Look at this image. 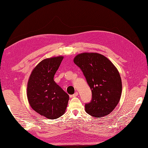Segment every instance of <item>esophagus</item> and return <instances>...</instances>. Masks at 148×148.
Instances as JSON below:
<instances>
[{
  "label": "esophagus",
  "instance_id": "34e87169",
  "mask_svg": "<svg viewBox=\"0 0 148 148\" xmlns=\"http://www.w3.org/2000/svg\"><path fill=\"white\" fill-rule=\"evenodd\" d=\"M77 95H78V93L77 92H75L74 94L71 95V97H76Z\"/></svg>",
  "mask_w": 148,
  "mask_h": 148
}]
</instances>
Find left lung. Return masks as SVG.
<instances>
[{
  "label": "left lung",
  "instance_id": "8db88e82",
  "mask_svg": "<svg viewBox=\"0 0 148 148\" xmlns=\"http://www.w3.org/2000/svg\"><path fill=\"white\" fill-rule=\"evenodd\" d=\"M74 63L82 70L90 86L92 99L86 112L95 118L108 115L121 99L122 81L118 69L105 56L97 53L76 55Z\"/></svg>",
  "mask_w": 148,
  "mask_h": 148
}]
</instances>
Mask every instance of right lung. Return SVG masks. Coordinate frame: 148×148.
<instances>
[{
	"instance_id": "obj_1",
	"label": "right lung",
	"mask_w": 148,
	"mask_h": 148,
	"mask_svg": "<svg viewBox=\"0 0 148 148\" xmlns=\"http://www.w3.org/2000/svg\"><path fill=\"white\" fill-rule=\"evenodd\" d=\"M63 59L59 56L43 59L33 69L27 82V97L30 106L49 119L62 116L68 105L69 95L54 81Z\"/></svg>"
}]
</instances>
